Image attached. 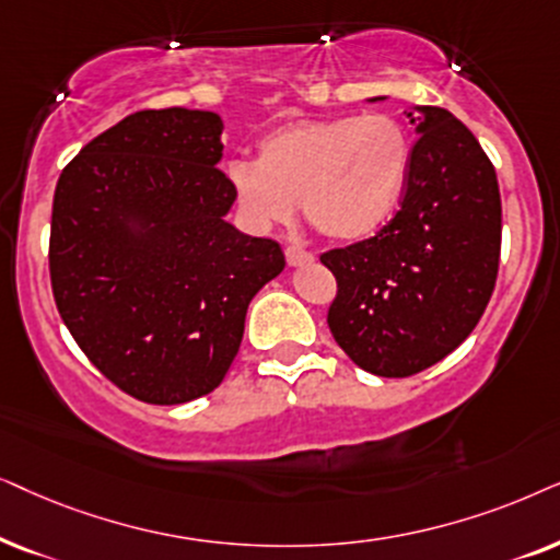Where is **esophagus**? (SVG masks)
<instances>
[{"label": "esophagus", "instance_id": "obj_1", "mask_svg": "<svg viewBox=\"0 0 560 560\" xmlns=\"http://www.w3.org/2000/svg\"><path fill=\"white\" fill-rule=\"evenodd\" d=\"M312 260H315V256H312L310 250L300 248V245H289V248H287V264L289 266H307V264H312Z\"/></svg>", "mask_w": 560, "mask_h": 560}]
</instances>
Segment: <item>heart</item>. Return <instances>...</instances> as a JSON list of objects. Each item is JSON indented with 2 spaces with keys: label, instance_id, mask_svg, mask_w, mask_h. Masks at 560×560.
<instances>
[{
  "label": "heart",
  "instance_id": "b5f03b06",
  "mask_svg": "<svg viewBox=\"0 0 560 560\" xmlns=\"http://www.w3.org/2000/svg\"><path fill=\"white\" fill-rule=\"evenodd\" d=\"M409 168L407 130L374 112L284 125L260 140L258 159H233L225 174L241 210L260 228L287 222L302 199L317 233L363 241L399 210Z\"/></svg>",
  "mask_w": 560,
  "mask_h": 560
}]
</instances>
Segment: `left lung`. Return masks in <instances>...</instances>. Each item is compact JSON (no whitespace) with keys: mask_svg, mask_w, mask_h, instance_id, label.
<instances>
[{"mask_svg":"<svg viewBox=\"0 0 560 560\" xmlns=\"http://www.w3.org/2000/svg\"><path fill=\"white\" fill-rule=\"evenodd\" d=\"M405 115L420 138L399 212L369 241L319 256L338 281L335 342L386 378L420 374L471 335L502 248L497 171L474 132L441 107Z\"/></svg>","mask_w":560,"mask_h":560,"instance_id":"left-lung-1","label":"left lung"}]
</instances>
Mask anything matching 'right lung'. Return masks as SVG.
Returning <instances> with one entry per match:
<instances>
[{
	"mask_svg": "<svg viewBox=\"0 0 560 560\" xmlns=\"http://www.w3.org/2000/svg\"><path fill=\"white\" fill-rule=\"evenodd\" d=\"M222 119L143 109L63 168L50 220V287L89 361L148 405L218 389L253 296L284 271L281 245L230 225Z\"/></svg>",
	"mask_w": 560,
	"mask_h": 560,
	"instance_id": "1",
	"label": "right lung"
}]
</instances>
